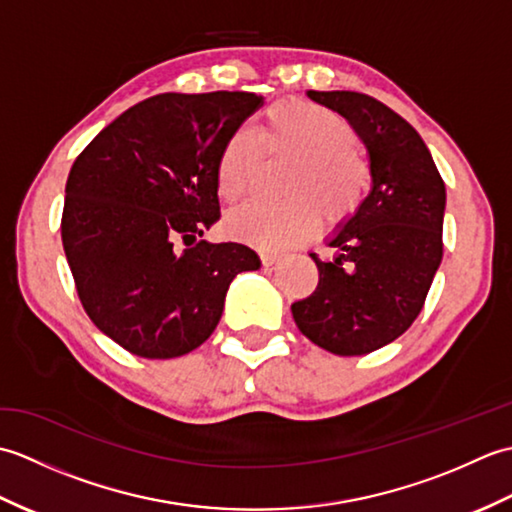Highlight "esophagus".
<instances>
[{
	"label": "esophagus",
	"instance_id": "1",
	"mask_svg": "<svg viewBox=\"0 0 512 512\" xmlns=\"http://www.w3.org/2000/svg\"><path fill=\"white\" fill-rule=\"evenodd\" d=\"M259 257H262V264L264 266H273V264H277L281 257H284V253H277V250H262V253H259Z\"/></svg>",
	"mask_w": 512,
	"mask_h": 512
}]
</instances>
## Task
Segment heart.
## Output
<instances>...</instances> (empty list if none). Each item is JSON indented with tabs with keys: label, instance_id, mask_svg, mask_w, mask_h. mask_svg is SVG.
<instances>
[{
	"label": "heart",
	"instance_id": "heart-1",
	"mask_svg": "<svg viewBox=\"0 0 512 512\" xmlns=\"http://www.w3.org/2000/svg\"><path fill=\"white\" fill-rule=\"evenodd\" d=\"M295 156L284 191L288 200H255L226 217V231L264 248H284L308 239L319 228V211L341 222L361 204L367 189V165L356 151L354 127L319 103L288 99L268 107L262 127L235 129L215 160V187L226 202L248 193L259 160Z\"/></svg>",
	"mask_w": 512,
	"mask_h": 512
}]
</instances>
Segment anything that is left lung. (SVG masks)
<instances>
[{"instance_id":"8db88e82","label":"left lung","mask_w":512,"mask_h":512,"mask_svg":"<svg viewBox=\"0 0 512 512\" xmlns=\"http://www.w3.org/2000/svg\"><path fill=\"white\" fill-rule=\"evenodd\" d=\"M308 96L363 140L372 191L328 239L334 259L310 253L317 290L290 310L314 345L361 356L396 341L420 314L442 262L447 189L420 134L385 103L345 90Z\"/></svg>"}]
</instances>
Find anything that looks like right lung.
<instances>
[{"label": "right lung", "mask_w": 512, "mask_h": 512, "mask_svg": "<svg viewBox=\"0 0 512 512\" xmlns=\"http://www.w3.org/2000/svg\"><path fill=\"white\" fill-rule=\"evenodd\" d=\"M262 103L253 92L151 96L74 160L63 250L88 317L127 352L176 358L200 347L231 281L262 266L253 248L202 239L220 220L217 154Z\"/></svg>", "instance_id": "obj_1"}]
</instances>
